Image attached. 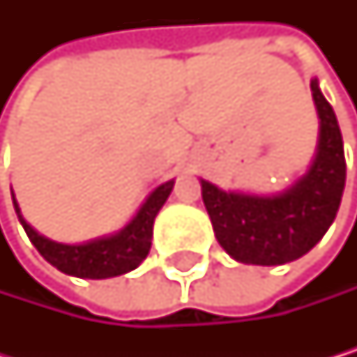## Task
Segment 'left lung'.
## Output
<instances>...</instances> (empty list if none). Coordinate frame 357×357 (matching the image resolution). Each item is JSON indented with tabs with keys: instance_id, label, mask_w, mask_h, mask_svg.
<instances>
[{
	"instance_id": "8db88e82",
	"label": "left lung",
	"mask_w": 357,
	"mask_h": 357,
	"mask_svg": "<svg viewBox=\"0 0 357 357\" xmlns=\"http://www.w3.org/2000/svg\"><path fill=\"white\" fill-rule=\"evenodd\" d=\"M319 115V145L310 169L280 195L227 192L201 180V195L218 244L240 264L282 266L317 244L336 218L345 188V149L334 109L310 81Z\"/></svg>"
}]
</instances>
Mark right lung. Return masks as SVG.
<instances>
[{"instance_id": "add662e5", "label": "right lung", "mask_w": 357, "mask_h": 357, "mask_svg": "<svg viewBox=\"0 0 357 357\" xmlns=\"http://www.w3.org/2000/svg\"><path fill=\"white\" fill-rule=\"evenodd\" d=\"M173 184H175L173 180L160 184L141 205L137 216L121 231L113 233V236L85 242V244H59V242H53L45 236H40V233L23 218L15 195H12V203H15L17 216L27 233V238L31 240V244L59 272L77 276V278H113V276H121L139 268V264L147 257L149 246H152L154 218L160 212L165 201L169 199Z\"/></svg>"}]
</instances>
